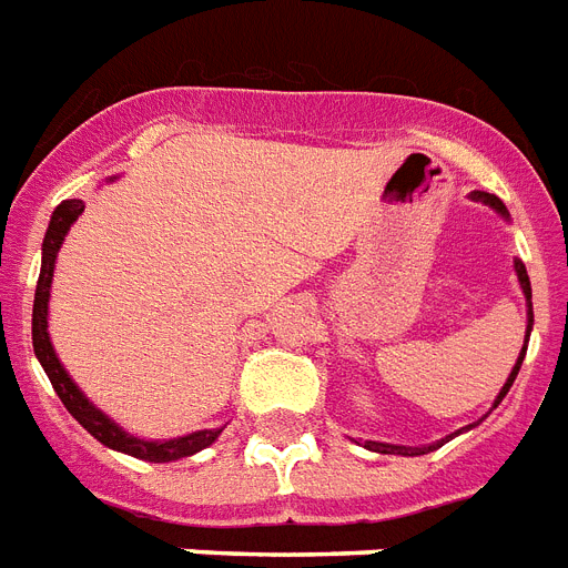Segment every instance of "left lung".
Segmentation results:
<instances>
[{"mask_svg": "<svg viewBox=\"0 0 568 568\" xmlns=\"http://www.w3.org/2000/svg\"><path fill=\"white\" fill-rule=\"evenodd\" d=\"M469 197H473V201H481L484 206H490L493 212H499L501 219L510 221L508 206L501 204V201H499V197H496V195H490V192H473V195H469ZM514 271H516V280H519V288H523V294H525V306H528V324H525V344H523V353H519V358H516V364H514V371L508 373V379H505V385H501L499 396H496V399H493V408H499L501 399H505V396H508L510 385H514V379H516V373H519V367H523L525 353H528V338H531V329H534L531 280H528V271H525L523 260H514ZM493 408H490V412H493ZM490 412H487V414H490ZM487 414H484V417H487ZM484 417H481V419H484ZM481 419H478V423H481ZM478 423H473V426L458 428V432H455V435H449V437H440V440H437V444H426V446H396V444H382V440H364V449L379 452V455H405V458H414V455H428V452H435L437 446L449 444L452 437H458V435H464V432H469V428H476Z\"/></svg>", "mask_w": 568, "mask_h": 568, "instance_id": "8db88e82", "label": "left lung"}]
</instances>
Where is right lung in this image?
I'll return each instance as SVG.
<instances>
[{
	"instance_id": "right-lung-1",
	"label": "right lung",
	"mask_w": 568,
	"mask_h": 568,
	"mask_svg": "<svg viewBox=\"0 0 568 568\" xmlns=\"http://www.w3.org/2000/svg\"><path fill=\"white\" fill-rule=\"evenodd\" d=\"M116 178H108V183H113ZM84 212V201H63L58 210L52 212V221H49V230H45L43 239V262H40V280H37L34 292V315H31V341H34V356L37 362L43 364L45 376L52 382L54 394L60 396V403L67 405V412L81 423V426L90 432L99 444H104L108 449L124 452V455H133L140 460H151V464H169V460H180L195 455V452L206 449L219 440V435L224 432L221 428H201V432H192V435L183 437H169V440H145V437H133L131 432H124L116 419H110L108 414L95 408V405L87 399V394L75 385V379L69 376L67 367L60 364L58 353L52 347V338H49V297H52V276H54V262H58V251L63 239H67L69 227L75 224L78 215Z\"/></svg>"
}]
</instances>
